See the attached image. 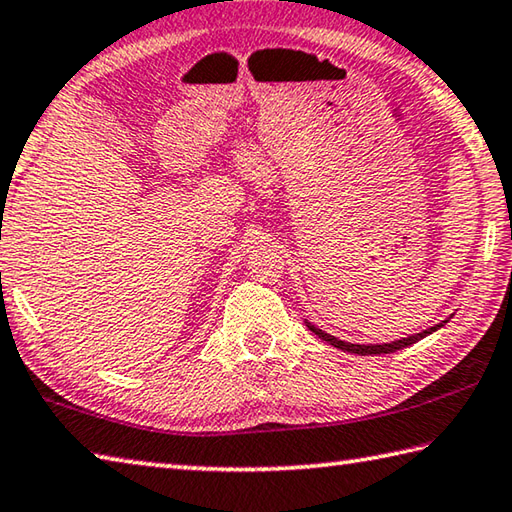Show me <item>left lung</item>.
<instances>
[{"label":"left lung","instance_id":"left-lung-1","mask_svg":"<svg viewBox=\"0 0 512 512\" xmlns=\"http://www.w3.org/2000/svg\"><path fill=\"white\" fill-rule=\"evenodd\" d=\"M306 327H309V329L315 333V336L322 338L324 342H329V345H333V347H338V349H342V351L360 353V356H371V353H392V351H398V349L410 347V345H414V342H418L421 338H425L427 333H432V331H436L439 327H443V324H436V327L427 329V331H421V333H416V336L403 338V340H396V342H392V345H349V342H342V340H338V338H333V336H329V333H324L322 329H315L313 324H306Z\"/></svg>","mask_w":512,"mask_h":512}]
</instances>
